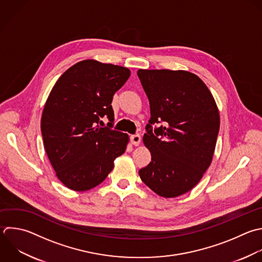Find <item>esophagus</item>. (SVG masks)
Here are the masks:
<instances>
[{
  "mask_svg": "<svg viewBox=\"0 0 262 262\" xmlns=\"http://www.w3.org/2000/svg\"><path fill=\"white\" fill-rule=\"evenodd\" d=\"M130 140H131V143L135 146L139 145L140 141H141V136L139 134H134V135H131L130 136Z\"/></svg>",
  "mask_w": 262,
  "mask_h": 262,
  "instance_id": "obj_1",
  "label": "esophagus"
}]
</instances>
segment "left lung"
Returning a JSON list of instances; mask_svg holds the SVG:
<instances>
[{
    "label": "left lung",
    "mask_w": 262,
    "mask_h": 262,
    "mask_svg": "<svg viewBox=\"0 0 262 262\" xmlns=\"http://www.w3.org/2000/svg\"><path fill=\"white\" fill-rule=\"evenodd\" d=\"M137 76L149 101L143 142L151 154L139 176L161 196L181 195L212 162L220 126L217 105L205 83L189 72L139 70Z\"/></svg>",
    "instance_id": "left-lung-1"
}]
</instances>
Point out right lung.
Returning a JSON list of instances; mask_svg holds the SVG:
<instances>
[{
	"label": "right lung",
	"instance_id": "right-lung-1",
	"mask_svg": "<svg viewBox=\"0 0 262 262\" xmlns=\"http://www.w3.org/2000/svg\"><path fill=\"white\" fill-rule=\"evenodd\" d=\"M126 68L83 60L64 72L46 101L41 131L58 179L85 191L100 184L125 152L129 137L114 130V94L130 77ZM102 117L107 126L102 127Z\"/></svg>",
	"mask_w": 262,
	"mask_h": 262
}]
</instances>
